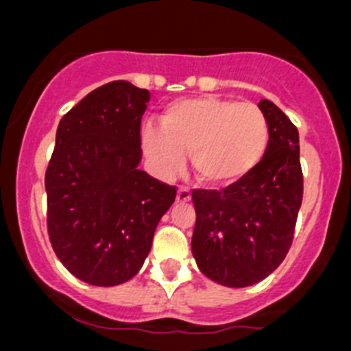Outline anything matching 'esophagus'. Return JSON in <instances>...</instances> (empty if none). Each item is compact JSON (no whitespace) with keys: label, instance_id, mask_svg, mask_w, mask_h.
I'll list each match as a JSON object with an SVG mask.
<instances>
[{"label":"esophagus","instance_id":"34e87169","mask_svg":"<svg viewBox=\"0 0 351 351\" xmlns=\"http://www.w3.org/2000/svg\"><path fill=\"white\" fill-rule=\"evenodd\" d=\"M191 200V191L190 188H186V186H179L178 190V202L184 204V202H190Z\"/></svg>","mask_w":351,"mask_h":351}]
</instances>
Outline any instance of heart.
Returning <instances> with one entry per match:
<instances>
[{
  "label": "heart",
  "mask_w": 351,
  "mask_h": 351,
  "mask_svg": "<svg viewBox=\"0 0 351 351\" xmlns=\"http://www.w3.org/2000/svg\"><path fill=\"white\" fill-rule=\"evenodd\" d=\"M163 126L145 123L141 144L145 158L161 178H172L190 151L191 167L200 181L226 186L251 172L269 144V125L255 104L200 96L167 105Z\"/></svg>",
  "instance_id": "b5f03b06"
}]
</instances>
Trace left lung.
Returning a JSON list of instances; mask_svg holds the SVG:
<instances>
[{
    "label": "left lung",
    "mask_w": 351,
    "mask_h": 351,
    "mask_svg": "<svg viewBox=\"0 0 351 351\" xmlns=\"http://www.w3.org/2000/svg\"><path fill=\"white\" fill-rule=\"evenodd\" d=\"M269 125L262 161L221 191H193L191 253L214 283L244 288L280 267L291 246L302 204L299 132L281 108L260 100Z\"/></svg>",
    "instance_id": "obj_1"
}]
</instances>
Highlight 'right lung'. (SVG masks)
I'll use <instances>...</instances> for the list:
<instances>
[{
    "label": "right lung",
    "instance_id": "add662e5",
    "mask_svg": "<svg viewBox=\"0 0 351 351\" xmlns=\"http://www.w3.org/2000/svg\"><path fill=\"white\" fill-rule=\"evenodd\" d=\"M151 95L126 80L89 93L64 114L45 173L47 226L64 267L95 287L126 283L147 258L176 188L138 169Z\"/></svg>",
    "mask_w": 351,
    "mask_h": 351
}]
</instances>
